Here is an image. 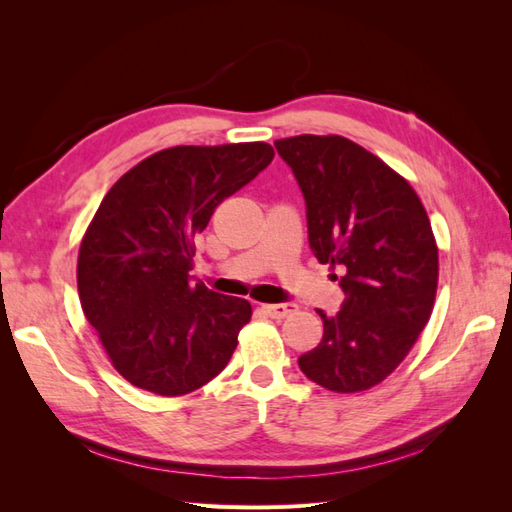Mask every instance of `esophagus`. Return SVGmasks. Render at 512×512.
I'll return each mask as SVG.
<instances>
[{"instance_id": "esophagus-1", "label": "esophagus", "mask_w": 512, "mask_h": 512, "mask_svg": "<svg viewBox=\"0 0 512 512\" xmlns=\"http://www.w3.org/2000/svg\"><path fill=\"white\" fill-rule=\"evenodd\" d=\"M262 312L269 314L271 318H286L297 312V305L294 303H273V305H262Z\"/></svg>"}]
</instances>
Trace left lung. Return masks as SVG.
<instances>
[{"label": "left lung", "mask_w": 512, "mask_h": 512, "mask_svg": "<svg viewBox=\"0 0 512 512\" xmlns=\"http://www.w3.org/2000/svg\"><path fill=\"white\" fill-rule=\"evenodd\" d=\"M305 198L309 247L344 271L346 299L318 312L322 342L299 356L303 374L335 393L382 382L406 359L431 316L438 247L410 183L344 136H292L275 143Z\"/></svg>", "instance_id": "1"}]
</instances>
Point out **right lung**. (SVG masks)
<instances>
[{"mask_svg": "<svg viewBox=\"0 0 512 512\" xmlns=\"http://www.w3.org/2000/svg\"><path fill=\"white\" fill-rule=\"evenodd\" d=\"M267 143L170 147L123 175L79 252V297L113 367L177 397L228 365L252 305L192 282L194 237L224 198L273 160Z\"/></svg>", "mask_w": 512, "mask_h": 512, "instance_id": "right-lung-1", "label": "right lung"}]
</instances>
